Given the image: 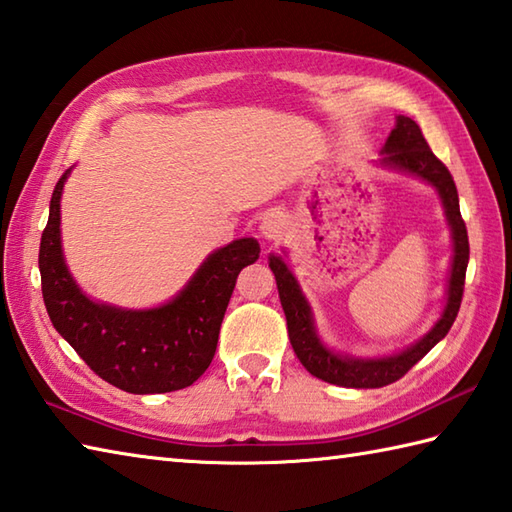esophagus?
Returning a JSON list of instances; mask_svg holds the SVG:
<instances>
[{
	"label": "esophagus",
	"instance_id": "obj_1",
	"mask_svg": "<svg viewBox=\"0 0 512 512\" xmlns=\"http://www.w3.org/2000/svg\"><path fill=\"white\" fill-rule=\"evenodd\" d=\"M288 224H286V217L282 213H266L262 217V224H259V233L266 239V242H279L286 235Z\"/></svg>",
	"mask_w": 512,
	"mask_h": 512
}]
</instances>
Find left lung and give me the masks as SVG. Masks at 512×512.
I'll return each mask as SVG.
<instances>
[{"instance_id": "obj_1", "label": "left lung", "mask_w": 512, "mask_h": 512, "mask_svg": "<svg viewBox=\"0 0 512 512\" xmlns=\"http://www.w3.org/2000/svg\"><path fill=\"white\" fill-rule=\"evenodd\" d=\"M377 164L388 170H397V173L413 175L428 186H433L439 199H442L444 215L450 228V239H453V257H450L444 297L446 302L442 315H439L435 326L424 337H419L415 344L382 357H355L339 353V350L330 348L319 337L313 308H310L306 295L302 293V286H299L295 273L286 262V250L284 255H268V266L275 275L279 302H282L288 324V337L297 359L304 364L310 375L344 388H382L397 382L399 377H404L430 348L442 342L448 335V330L459 313V306H462L464 295L470 248L466 224L462 213H459L457 188L448 168L428 148L422 128L410 117L397 115L395 128L390 130L386 144L382 146V157L377 159Z\"/></svg>"}]
</instances>
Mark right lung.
Segmentation results:
<instances>
[{
	"label": "right lung",
	"instance_id": "obj_1",
	"mask_svg": "<svg viewBox=\"0 0 512 512\" xmlns=\"http://www.w3.org/2000/svg\"><path fill=\"white\" fill-rule=\"evenodd\" d=\"M59 177L50 197L48 224L39 244L42 295L50 322L77 355L126 393L153 395L186 388L215 357L219 326L239 270L259 259L255 237L235 239L210 253L175 297L155 308H122L97 302L70 275L62 248Z\"/></svg>",
	"mask_w": 512,
	"mask_h": 512
}]
</instances>
